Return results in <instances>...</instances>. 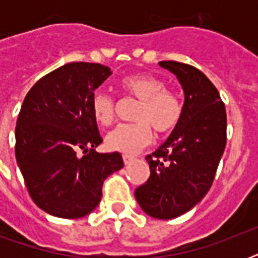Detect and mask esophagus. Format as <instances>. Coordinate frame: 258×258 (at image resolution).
I'll return each mask as SVG.
<instances>
[{"mask_svg":"<svg viewBox=\"0 0 258 258\" xmlns=\"http://www.w3.org/2000/svg\"><path fill=\"white\" fill-rule=\"evenodd\" d=\"M135 161V158L131 157V155H123V162H124V165H130V163H133Z\"/></svg>","mask_w":258,"mask_h":258,"instance_id":"1","label":"esophagus"}]
</instances>
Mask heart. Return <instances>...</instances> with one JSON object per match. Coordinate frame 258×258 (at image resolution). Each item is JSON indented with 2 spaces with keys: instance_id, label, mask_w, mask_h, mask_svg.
I'll return each mask as SVG.
<instances>
[{
  "instance_id": "heart-1",
  "label": "heart",
  "mask_w": 258,
  "mask_h": 258,
  "mask_svg": "<svg viewBox=\"0 0 258 258\" xmlns=\"http://www.w3.org/2000/svg\"><path fill=\"white\" fill-rule=\"evenodd\" d=\"M121 91L139 99L134 119L137 121L119 124L105 138L111 151L134 155L150 145L153 130L166 135L175 128L182 116V104L175 93L166 88L163 80L146 74L127 76L120 82ZM95 120L101 125L111 124L115 119L116 103L109 93L97 91L91 100Z\"/></svg>"
}]
</instances>
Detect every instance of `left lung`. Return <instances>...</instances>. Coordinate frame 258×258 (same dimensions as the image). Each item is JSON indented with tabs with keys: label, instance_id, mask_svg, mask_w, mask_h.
<instances>
[{
	"label": "left lung",
	"instance_id": "8db88e82",
	"mask_svg": "<svg viewBox=\"0 0 258 258\" xmlns=\"http://www.w3.org/2000/svg\"><path fill=\"white\" fill-rule=\"evenodd\" d=\"M184 92L182 116L169 139L146 157L150 178L135 190L143 212L171 220L194 208L210 190L226 146V109L213 83L200 70L161 61Z\"/></svg>",
	"mask_w": 258,
	"mask_h": 258
}]
</instances>
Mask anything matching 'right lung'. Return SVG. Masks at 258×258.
I'll return each mask as SVG.
<instances>
[{
    "mask_svg": "<svg viewBox=\"0 0 258 258\" xmlns=\"http://www.w3.org/2000/svg\"><path fill=\"white\" fill-rule=\"evenodd\" d=\"M111 74L96 62H70L40 79L24 99L16 159L30 198L50 216L89 214L100 202L105 178L124 166L119 153L95 151L103 139L91 100Z\"/></svg>",
    "mask_w": 258,
    "mask_h": 258,
    "instance_id": "right-lung-1",
    "label": "right lung"
}]
</instances>
